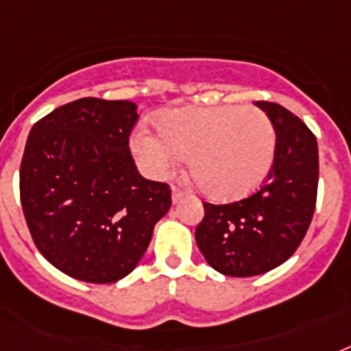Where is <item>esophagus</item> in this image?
<instances>
[{"label": "esophagus", "instance_id": "obj_1", "mask_svg": "<svg viewBox=\"0 0 351 351\" xmlns=\"http://www.w3.org/2000/svg\"><path fill=\"white\" fill-rule=\"evenodd\" d=\"M186 197V191H182L180 187H173V204H178L182 198Z\"/></svg>", "mask_w": 351, "mask_h": 351}]
</instances>
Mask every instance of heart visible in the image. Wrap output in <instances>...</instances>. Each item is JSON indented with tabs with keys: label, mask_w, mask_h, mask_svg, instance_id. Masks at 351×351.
<instances>
[{
	"label": "heart",
	"mask_w": 351,
	"mask_h": 351,
	"mask_svg": "<svg viewBox=\"0 0 351 351\" xmlns=\"http://www.w3.org/2000/svg\"><path fill=\"white\" fill-rule=\"evenodd\" d=\"M158 134L140 127L132 153L151 176H165L189 154L193 180L213 200L250 195L271 171L277 136L256 107H186L164 112Z\"/></svg>",
	"instance_id": "obj_1"
}]
</instances>
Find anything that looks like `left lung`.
Masks as SVG:
<instances>
[{
  "label": "left lung",
  "instance_id": "obj_1",
  "mask_svg": "<svg viewBox=\"0 0 351 351\" xmlns=\"http://www.w3.org/2000/svg\"><path fill=\"white\" fill-rule=\"evenodd\" d=\"M271 120L277 147L264 186L239 202H204L195 239L213 269L228 277H255L280 266L304 239L319 186L315 134L293 112L256 101Z\"/></svg>",
  "mask_w": 351,
  "mask_h": 351
}]
</instances>
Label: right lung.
I'll use <instances>...</instances> for the list:
<instances>
[{
	"instance_id": "right-lung-1",
	"label": "right lung",
	"mask_w": 351,
	"mask_h": 351,
	"mask_svg": "<svg viewBox=\"0 0 351 351\" xmlns=\"http://www.w3.org/2000/svg\"><path fill=\"white\" fill-rule=\"evenodd\" d=\"M136 104L80 98L30 129L19 197L36 247L65 275L109 284L134 269L171 208L167 184L143 178L129 149Z\"/></svg>"
}]
</instances>
